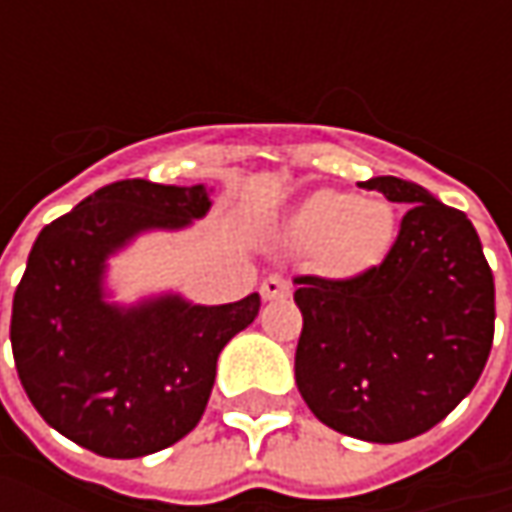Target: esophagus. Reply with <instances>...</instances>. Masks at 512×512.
Masks as SVG:
<instances>
[{
  "label": "esophagus",
  "mask_w": 512,
  "mask_h": 512,
  "mask_svg": "<svg viewBox=\"0 0 512 512\" xmlns=\"http://www.w3.org/2000/svg\"><path fill=\"white\" fill-rule=\"evenodd\" d=\"M290 296V282L282 276H267L262 282V299L265 302H276V299H287Z\"/></svg>",
  "instance_id": "esophagus-1"
}]
</instances>
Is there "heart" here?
I'll list each match as a JSON object with an SVG mask.
<instances>
[{
  "label": "heart",
  "instance_id": "1",
  "mask_svg": "<svg viewBox=\"0 0 512 512\" xmlns=\"http://www.w3.org/2000/svg\"><path fill=\"white\" fill-rule=\"evenodd\" d=\"M290 242L322 250L333 276H359L379 267L399 239V216L387 199L344 190H316L287 216Z\"/></svg>",
  "mask_w": 512,
  "mask_h": 512
}]
</instances>
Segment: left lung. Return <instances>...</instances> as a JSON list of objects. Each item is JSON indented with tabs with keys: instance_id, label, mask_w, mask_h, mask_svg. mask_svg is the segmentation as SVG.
Segmentation results:
<instances>
[{
	"instance_id": "obj_1",
	"label": "left lung",
	"mask_w": 512,
	"mask_h": 512,
	"mask_svg": "<svg viewBox=\"0 0 512 512\" xmlns=\"http://www.w3.org/2000/svg\"><path fill=\"white\" fill-rule=\"evenodd\" d=\"M407 205L382 265L356 279H296V384L313 416L362 442H407L476 387L496 322V287L476 227L430 190L376 176Z\"/></svg>"
}]
</instances>
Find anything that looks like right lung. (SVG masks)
I'll return each instance as SVG.
<instances>
[{
  "label": "right lung",
  "instance_id": "right-lung-1",
  "mask_svg": "<svg viewBox=\"0 0 512 512\" xmlns=\"http://www.w3.org/2000/svg\"><path fill=\"white\" fill-rule=\"evenodd\" d=\"M213 187L122 179L42 227L13 296L10 347L39 416L108 459L165 450L199 424L219 353L256 316L250 293L193 305L182 293L113 302L110 256L142 233L205 219Z\"/></svg>",
  "mask_w": 512,
  "mask_h": 512
}]
</instances>
